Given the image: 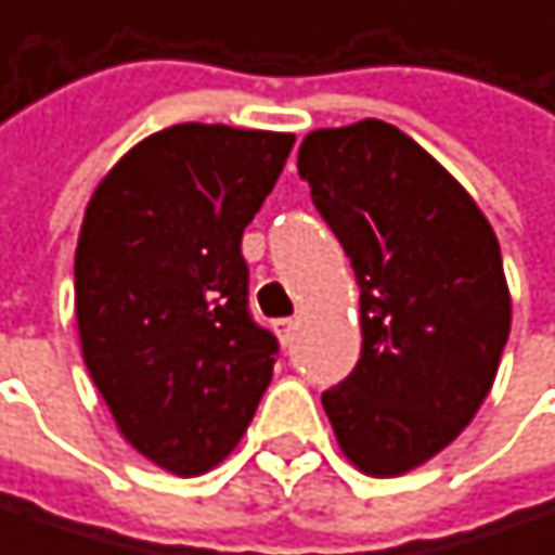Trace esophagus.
Listing matches in <instances>:
<instances>
[{"label": "esophagus", "instance_id": "1", "mask_svg": "<svg viewBox=\"0 0 555 555\" xmlns=\"http://www.w3.org/2000/svg\"><path fill=\"white\" fill-rule=\"evenodd\" d=\"M297 319H278L274 322V332H278V338L284 341V345H291V338H294V332H297Z\"/></svg>", "mask_w": 555, "mask_h": 555}]
</instances>
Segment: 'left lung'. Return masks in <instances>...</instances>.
Segmentation results:
<instances>
[{
  "label": "left lung",
  "mask_w": 555,
  "mask_h": 555,
  "mask_svg": "<svg viewBox=\"0 0 555 555\" xmlns=\"http://www.w3.org/2000/svg\"><path fill=\"white\" fill-rule=\"evenodd\" d=\"M300 178L361 287V361L322 392L341 453L402 476L460 438L512 332L492 223L428 150L364 117L304 137Z\"/></svg>",
  "instance_id": "1"
}]
</instances>
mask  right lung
I'll list each match as a JSON object with an SVG mask.
<instances>
[{"mask_svg":"<svg viewBox=\"0 0 555 555\" xmlns=\"http://www.w3.org/2000/svg\"><path fill=\"white\" fill-rule=\"evenodd\" d=\"M294 133L175 124L130 146L89 197L76 328L120 438L175 476L243 441L278 338L248 315L243 230Z\"/></svg>","mask_w":555,"mask_h":555,"instance_id":"obj_1","label":"right lung"}]
</instances>
